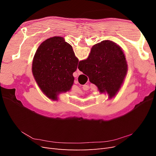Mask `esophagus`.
<instances>
[{"instance_id":"34e87169","label":"esophagus","mask_w":156,"mask_h":156,"mask_svg":"<svg viewBox=\"0 0 156 156\" xmlns=\"http://www.w3.org/2000/svg\"><path fill=\"white\" fill-rule=\"evenodd\" d=\"M77 73H78V75H80V74H81L82 73V72H81V71H80L78 68H77Z\"/></svg>"}]
</instances>
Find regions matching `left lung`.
I'll return each mask as SVG.
<instances>
[{
	"label": "left lung",
	"mask_w": 156,
	"mask_h": 156,
	"mask_svg": "<svg viewBox=\"0 0 156 156\" xmlns=\"http://www.w3.org/2000/svg\"><path fill=\"white\" fill-rule=\"evenodd\" d=\"M78 62L72 45L63 37L54 36L42 42L36 50L32 72L41 92L57 101L60 94L72 88Z\"/></svg>",
	"instance_id": "obj_1"
}]
</instances>
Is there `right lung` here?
<instances>
[{
    "instance_id": "right-lung-1",
    "label": "right lung",
    "mask_w": 156,
    "mask_h": 156,
    "mask_svg": "<svg viewBox=\"0 0 156 156\" xmlns=\"http://www.w3.org/2000/svg\"><path fill=\"white\" fill-rule=\"evenodd\" d=\"M78 68L101 94H107L108 98L112 99L124 83L127 64L119 45L111 40H103L92 46L88 57L80 61Z\"/></svg>"
}]
</instances>
